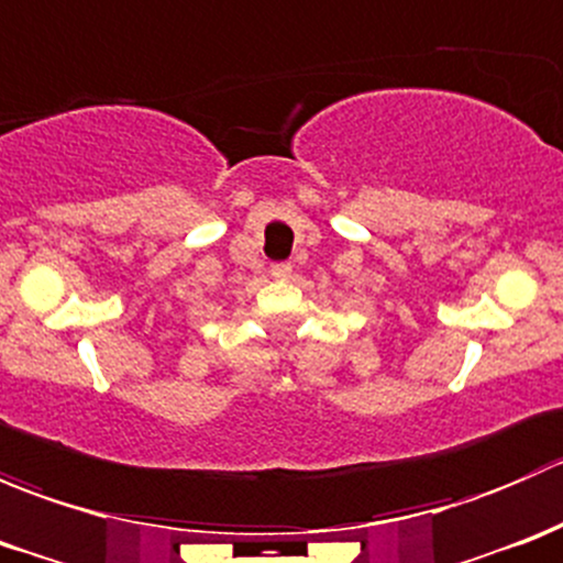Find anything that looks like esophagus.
<instances>
[{"instance_id": "34e87169", "label": "esophagus", "mask_w": 563, "mask_h": 563, "mask_svg": "<svg viewBox=\"0 0 563 563\" xmlns=\"http://www.w3.org/2000/svg\"><path fill=\"white\" fill-rule=\"evenodd\" d=\"M272 275H275V277H288V275H291V264H288V261H280V264H272Z\"/></svg>"}]
</instances>
